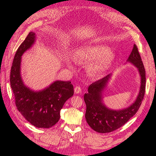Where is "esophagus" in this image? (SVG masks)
I'll list each match as a JSON object with an SVG mask.
<instances>
[{
    "label": "esophagus",
    "mask_w": 156,
    "mask_h": 156,
    "mask_svg": "<svg viewBox=\"0 0 156 156\" xmlns=\"http://www.w3.org/2000/svg\"><path fill=\"white\" fill-rule=\"evenodd\" d=\"M81 91H82V89L80 87H76L74 88V92H75V94H80V93H81Z\"/></svg>",
    "instance_id": "esophagus-1"
}]
</instances>
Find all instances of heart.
I'll use <instances>...</instances> for the list:
<instances>
[{
    "instance_id": "1",
    "label": "heart",
    "mask_w": 156,
    "mask_h": 156,
    "mask_svg": "<svg viewBox=\"0 0 156 156\" xmlns=\"http://www.w3.org/2000/svg\"><path fill=\"white\" fill-rule=\"evenodd\" d=\"M116 56L111 51V48L102 44H90L79 47L75 51L73 60L79 65H86L93 62L87 67V74L93 79L102 77L113 65ZM64 61L67 65H70L71 60L65 57Z\"/></svg>"
}]
</instances>
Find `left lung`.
Returning a JSON list of instances; mask_svg holds the SVG:
<instances>
[{
  "label": "left lung",
  "mask_w": 156,
  "mask_h": 156,
  "mask_svg": "<svg viewBox=\"0 0 156 156\" xmlns=\"http://www.w3.org/2000/svg\"><path fill=\"white\" fill-rule=\"evenodd\" d=\"M126 63H131L135 66L140 76L139 93L135 101L129 107L121 109H113L104 103V92L112 79V73L90 84L88 93L84 95L87 107V122L92 129L98 133H109L121 127L136 114L141 105L145 92L146 75L140 55L136 44L133 45Z\"/></svg>",
  "instance_id": "left-lung-1"
}]
</instances>
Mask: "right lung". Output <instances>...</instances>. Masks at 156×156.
Here are the masks:
<instances>
[{"mask_svg":"<svg viewBox=\"0 0 156 156\" xmlns=\"http://www.w3.org/2000/svg\"><path fill=\"white\" fill-rule=\"evenodd\" d=\"M36 40V34L31 31L18 47L11 68L10 84L16 105L23 117L36 127L50 128L60 120V110L73 95V86L70 81L56 80L42 90L35 91L24 83L21 76V59Z\"/></svg>","mask_w":156,"mask_h":156,"instance_id":"right-lung-1","label":"right lung"}]
</instances>
